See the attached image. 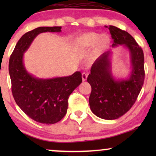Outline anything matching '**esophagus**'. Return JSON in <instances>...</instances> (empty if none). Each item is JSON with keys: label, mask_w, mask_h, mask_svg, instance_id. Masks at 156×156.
Instances as JSON below:
<instances>
[{"label": "esophagus", "mask_w": 156, "mask_h": 156, "mask_svg": "<svg viewBox=\"0 0 156 156\" xmlns=\"http://www.w3.org/2000/svg\"><path fill=\"white\" fill-rule=\"evenodd\" d=\"M87 76H88V74H87V73H82V81H83V82H85V81L87 80Z\"/></svg>", "instance_id": "1"}]
</instances>
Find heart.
Wrapping results in <instances>:
<instances>
[{"label": "heart", "instance_id": "1", "mask_svg": "<svg viewBox=\"0 0 156 156\" xmlns=\"http://www.w3.org/2000/svg\"><path fill=\"white\" fill-rule=\"evenodd\" d=\"M110 41V37L107 35H100L94 32H89L74 39L73 48L76 50L84 51L94 47L91 57L92 59H96L101 55Z\"/></svg>", "mask_w": 156, "mask_h": 156}]
</instances>
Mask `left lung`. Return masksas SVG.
<instances>
[{
	"mask_svg": "<svg viewBox=\"0 0 156 156\" xmlns=\"http://www.w3.org/2000/svg\"><path fill=\"white\" fill-rule=\"evenodd\" d=\"M114 43L113 48L123 45L131 55L132 71L127 80H116L112 73L108 51L94 62L87 82L91 87L89 106L94 114L99 118L114 120L125 114L135 103L141 90L145 78L144 55L135 39L129 33L110 25Z\"/></svg>",
	"mask_w": 156,
	"mask_h": 156,
	"instance_id": "8db88e82",
	"label": "left lung"
}]
</instances>
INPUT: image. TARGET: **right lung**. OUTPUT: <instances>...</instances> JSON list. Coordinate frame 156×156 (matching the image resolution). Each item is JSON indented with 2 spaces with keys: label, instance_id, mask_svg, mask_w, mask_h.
<instances>
[{
  "label": "right lung",
  "instance_id": "add662e5",
  "mask_svg": "<svg viewBox=\"0 0 156 156\" xmlns=\"http://www.w3.org/2000/svg\"><path fill=\"white\" fill-rule=\"evenodd\" d=\"M62 27H39L24 34L17 42L9 59V74L13 98L21 110L35 121L46 124L58 122L67 112L68 99L82 82V74L52 79H38L29 74L23 55L40 33L61 32Z\"/></svg>",
  "mask_w": 156,
  "mask_h": 156
}]
</instances>
